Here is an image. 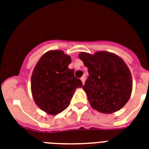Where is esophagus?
Wrapping results in <instances>:
<instances>
[{"mask_svg": "<svg viewBox=\"0 0 149 149\" xmlns=\"http://www.w3.org/2000/svg\"><path fill=\"white\" fill-rule=\"evenodd\" d=\"M81 79V81H82V83H83V84H85V77H81V79Z\"/></svg>", "mask_w": 149, "mask_h": 149, "instance_id": "34e87169", "label": "esophagus"}]
</instances>
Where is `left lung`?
I'll return each instance as SVG.
<instances>
[{"label": "left lung", "instance_id": "8db88e82", "mask_svg": "<svg viewBox=\"0 0 149 149\" xmlns=\"http://www.w3.org/2000/svg\"><path fill=\"white\" fill-rule=\"evenodd\" d=\"M79 58L88 68L84 91L91 106L103 113H112L127 104L132 91V77L122 58L110 52H82Z\"/></svg>", "mask_w": 149, "mask_h": 149}]
</instances>
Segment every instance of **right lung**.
<instances>
[{
    "instance_id": "1",
    "label": "right lung",
    "mask_w": 149,
    "mask_h": 149,
    "mask_svg": "<svg viewBox=\"0 0 149 149\" xmlns=\"http://www.w3.org/2000/svg\"><path fill=\"white\" fill-rule=\"evenodd\" d=\"M71 57L62 50H50L34 68L31 90L36 105L45 113L56 115L69 107L76 89L82 87L74 70L69 69Z\"/></svg>"
}]
</instances>
